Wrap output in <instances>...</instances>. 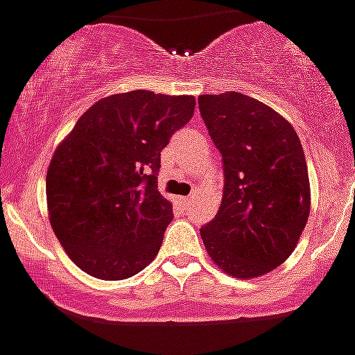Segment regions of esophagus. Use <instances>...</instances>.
I'll use <instances>...</instances> for the list:
<instances>
[{
  "label": "esophagus",
  "instance_id": "1",
  "mask_svg": "<svg viewBox=\"0 0 355 355\" xmlns=\"http://www.w3.org/2000/svg\"><path fill=\"white\" fill-rule=\"evenodd\" d=\"M180 202H182V205H189V202H191V196H187V198H180Z\"/></svg>",
  "mask_w": 355,
  "mask_h": 355
}]
</instances>
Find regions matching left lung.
Wrapping results in <instances>:
<instances>
[{"label":"left lung","instance_id":"8db88e82","mask_svg":"<svg viewBox=\"0 0 355 355\" xmlns=\"http://www.w3.org/2000/svg\"><path fill=\"white\" fill-rule=\"evenodd\" d=\"M198 108L223 162L222 204L200 236L211 260L256 278L293 254L311 211L300 137L279 113L249 95H200Z\"/></svg>","mask_w":355,"mask_h":355}]
</instances>
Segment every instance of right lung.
Wrapping results in <instances>:
<instances>
[{"label": "right lung", "mask_w": 355, "mask_h": 355, "mask_svg": "<svg viewBox=\"0 0 355 355\" xmlns=\"http://www.w3.org/2000/svg\"><path fill=\"white\" fill-rule=\"evenodd\" d=\"M193 113V95H110L59 144L46 173L50 223L85 272L126 279L153 261L173 220L157 186L160 151Z\"/></svg>", "instance_id": "1"}]
</instances>
